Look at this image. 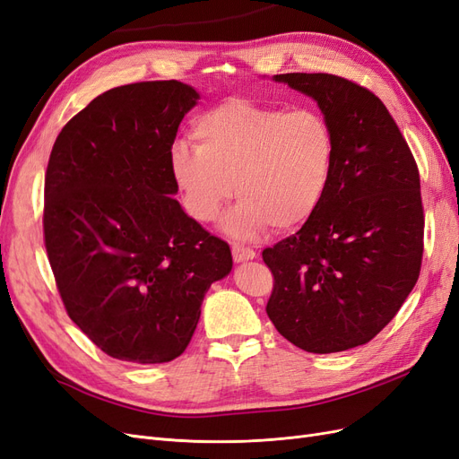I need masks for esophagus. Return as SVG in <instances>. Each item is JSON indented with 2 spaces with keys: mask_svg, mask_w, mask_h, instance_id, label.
<instances>
[{
  "mask_svg": "<svg viewBox=\"0 0 459 459\" xmlns=\"http://www.w3.org/2000/svg\"><path fill=\"white\" fill-rule=\"evenodd\" d=\"M232 257H234L236 263H246V261L255 259L257 254L251 247H246L242 244H234L232 246Z\"/></svg>",
  "mask_w": 459,
  "mask_h": 459,
  "instance_id": "34e87169",
  "label": "esophagus"
}]
</instances>
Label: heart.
Here are the masks:
<instances>
[{
    "instance_id": "obj_1",
    "label": "heart",
    "mask_w": 459,
    "mask_h": 459,
    "mask_svg": "<svg viewBox=\"0 0 459 459\" xmlns=\"http://www.w3.org/2000/svg\"><path fill=\"white\" fill-rule=\"evenodd\" d=\"M190 135L196 149L177 144L169 169L198 223L215 221L236 190L242 198L221 225L227 234L249 238L269 225L288 230L313 217L328 195L337 139L318 110L232 99L198 116Z\"/></svg>"
}]
</instances>
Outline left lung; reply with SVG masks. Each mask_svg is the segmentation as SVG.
<instances>
[{"instance_id":"1","label":"left lung","mask_w":459,"mask_h":459,"mask_svg":"<svg viewBox=\"0 0 459 459\" xmlns=\"http://www.w3.org/2000/svg\"><path fill=\"white\" fill-rule=\"evenodd\" d=\"M316 100L337 139L328 195L307 223L263 251L274 288L267 315L290 343L328 354L374 339L418 282L420 171L385 105L333 74H276Z\"/></svg>"}]
</instances>
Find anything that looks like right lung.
Wrapping results in <instances>:
<instances>
[{
    "mask_svg": "<svg viewBox=\"0 0 459 459\" xmlns=\"http://www.w3.org/2000/svg\"><path fill=\"white\" fill-rule=\"evenodd\" d=\"M195 87H114L58 133L43 234L74 324L108 357L161 364L183 354L205 291L232 271L227 242L173 196L171 146Z\"/></svg>",
    "mask_w": 459,
    "mask_h": 459,
    "instance_id": "1",
    "label": "right lung"
}]
</instances>
